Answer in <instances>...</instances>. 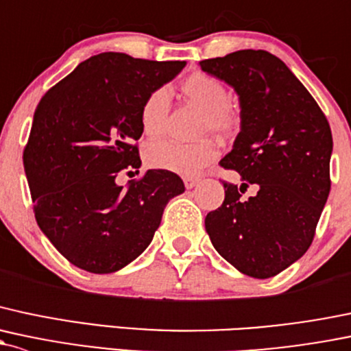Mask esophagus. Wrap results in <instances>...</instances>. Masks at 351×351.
Segmentation results:
<instances>
[{
	"label": "esophagus",
	"mask_w": 351,
	"mask_h": 351,
	"mask_svg": "<svg viewBox=\"0 0 351 351\" xmlns=\"http://www.w3.org/2000/svg\"><path fill=\"white\" fill-rule=\"evenodd\" d=\"M183 182H185L186 190H191V188H195V186L198 185V183H200V180H198V178H190V176H186V178L183 180Z\"/></svg>",
	"instance_id": "esophagus-1"
}]
</instances>
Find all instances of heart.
Here are the masks:
<instances>
[{
  "mask_svg": "<svg viewBox=\"0 0 351 351\" xmlns=\"http://www.w3.org/2000/svg\"><path fill=\"white\" fill-rule=\"evenodd\" d=\"M183 95L195 106L204 109L200 121V134L215 132L219 136H232L239 129L241 119L228 104V90L222 80L210 73L195 72L182 82ZM169 95L166 88H156L146 95L139 110L141 129L149 138L163 132ZM217 147L212 141L182 145L175 141L149 143L145 151L146 163L153 168L165 169L180 176H195L217 158Z\"/></svg>",
  "mask_w": 351,
  "mask_h": 351,
  "instance_id": "b5f03b06",
  "label": "heart"
}]
</instances>
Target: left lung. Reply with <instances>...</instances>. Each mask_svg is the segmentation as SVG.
<instances>
[{
    "mask_svg": "<svg viewBox=\"0 0 351 351\" xmlns=\"http://www.w3.org/2000/svg\"><path fill=\"white\" fill-rule=\"evenodd\" d=\"M241 104V132L220 165L241 175L205 217L217 252L242 274L267 279L306 254L330 195L333 138L326 117L281 58L239 50L202 60ZM249 184L258 193L240 195Z\"/></svg>",
    "mask_w": 351,
    "mask_h": 351,
    "instance_id": "obj_1",
    "label": "left lung"
}]
</instances>
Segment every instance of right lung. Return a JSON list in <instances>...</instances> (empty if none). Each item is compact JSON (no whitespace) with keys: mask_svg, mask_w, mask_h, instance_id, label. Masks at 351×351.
<instances>
[{"mask_svg":"<svg viewBox=\"0 0 351 351\" xmlns=\"http://www.w3.org/2000/svg\"><path fill=\"white\" fill-rule=\"evenodd\" d=\"M186 62H153L104 51L80 62L42 97L23 153L40 230L77 267L109 274L141 256L165 206L185 191L182 178L139 168V110L147 94L175 79ZM131 173V171H129Z\"/></svg>","mask_w":351,"mask_h":351,"instance_id":"obj_1","label":"right lung"}]
</instances>
